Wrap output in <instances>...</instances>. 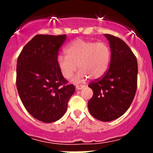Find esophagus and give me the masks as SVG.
I'll list each match as a JSON object with an SVG mask.
<instances>
[{"instance_id": "esophagus-1", "label": "esophagus", "mask_w": 153, "mask_h": 153, "mask_svg": "<svg viewBox=\"0 0 153 153\" xmlns=\"http://www.w3.org/2000/svg\"><path fill=\"white\" fill-rule=\"evenodd\" d=\"M84 87V85H76V86H75V89H76V90H80V89H83Z\"/></svg>"}]
</instances>
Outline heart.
<instances>
[{
	"label": "heart",
	"instance_id": "obj_1",
	"mask_svg": "<svg viewBox=\"0 0 153 153\" xmlns=\"http://www.w3.org/2000/svg\"><path fill=\"white\" fill-rule=\"evenodd\" d=\"M66 55L57 57V64L66 79H70L77 70L80 71L73 78L74 82H81L90 78L98 79L109 69L111 51L107 44L95 41L76 39L67 46Z\"/></svg>",
	"mask_w": 153,
	"mask_h": 153
}]
</instances>
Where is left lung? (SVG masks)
Returning a JSON list of instances; mask_svg holds the SVG:
<instances>
[{
	"mask_svg": "<svg viewBox=\"0 0 153 153\" xmlns=\"http://www.w3.org/2000/svg\"><path fill=\"white\" fill-rule=\"evenodd\" d=\"M104 36L109 42V68L100 80L90 83L93 96L88 101L91 115L101 121L117 119L132 104L137 89L138 63L124 41L112 35Z\"/></svg>",
	"mask_w": 153,
	"mask_h": 153,
	"instance_id": "left-lung-1",
	"label": "left lung"
}]
</instances>
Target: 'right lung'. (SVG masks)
I'll return each instance as SVG.
<instances>
[{"label":"right lung","instance_id":"1","mask_svg":"<svg viewBox=\"0 0 153 153\" xmlns=\"http://www.w3.org/2000/svg\"><path fill=\"white\" fill-rule=\"evenodd\" d=\"M66 35H37L27 43L17 61L16 85L20 98L32 116L44 123L65 114L75 86L67 84L57 64Z\"/></svg>","mask_w":153,"mask_h":153}]
</instances>
